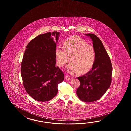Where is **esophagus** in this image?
Instances as JSON below:
<instances>
[{
  "instance_id": "obj_1",
  "label": "esophagus",
  "mask_w": 131,
  "mask_h": 131,
  "mask_svg": "<svg viewBox=\"0 0 131 131\" xmlns=\"http://www.w3.org/2000/svg\"><path fill=\"white\" fill-rule=\"evenodd\" d=\"M70 77H69V76H67V75H66V76H65V77H64V79H65V80H67V81H69L70 80Z\"/></svg>"
}]
</instances>
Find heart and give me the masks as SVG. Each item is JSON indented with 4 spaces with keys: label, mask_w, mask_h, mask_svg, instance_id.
I'll use <instances>...</instances> for the list:
<instances>
[{
    "label": "heart",
    "mask_w": 131,
    "mask_h": 131,
    "mask_svg": "<svg viewBox=\"0 0 131 131\" xmlns=\"http://www.w3.org/2000/svg\"><path fill=\"white\" fill-rule=\"evenodd\" d=\"M56 64L63 67L69 61L67 71L83 74L88 72L95 63V52L92 45L77 36H72L64 41L63 47L57 46L55 50Z\"/></svg>",
    "instance_id": "b5f03b06"
}]
</instances>
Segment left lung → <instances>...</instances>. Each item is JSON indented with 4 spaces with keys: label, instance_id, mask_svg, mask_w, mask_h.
Masks as SVG:
<instances>
[{
    "label": "left lung",
    "instance_id": "obj_1",
    "mask_svg": "<svg viewBox=\"0 0 131 131\" xmlns=\"http://www.w3.org/2000/svg\"><path fill=\"white\" fill-rule=\"evenodd\" d=\"M85 35L92 39L95 59L91 70L77 77L80 86L77 89L76 94L81 100L89 103L98 100L109 89L112 67L109 55L99 38L93 34Z\"/></svg>",
    "mask_w": 131,
    "mask_h": 131
}]
</instances>
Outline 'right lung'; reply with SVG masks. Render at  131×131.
Wrapping results in <instances>:
<instances>
[{"mask_svg": "<svg viewBox=\"0 0 131 131\" xmlns=\"http://www.w3.org/2000/svg\"><path fill=\"white\" fill-rule=\"evenodd\" d=\"M59 33L42 34L32 40L26 46L21 65L24 87L31 97L46 102L54 97L64 74L55 67L56 43Z\"/></svg>", "mask_w": 131, "mask_h": 131, "instance_id": "add662e5", "label": "right lung"}]
</instances>
